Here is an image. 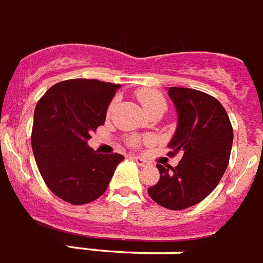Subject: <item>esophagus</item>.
I'll use <instances>...</instances> for the list:
<instances>
[{
	"label": "esophagus",
	"mask_w": 263,
	"mask_h": 263,
	"mask_svg": "<svg viewBox=\"0 0 263 263\" xmlns=\"http://www.w3.org/2000/svg\"><path fill=\"white\" fill-rule=\"evenodd\" d=\"M132 158H133L134 162H136L138 166H141V167H145V166L149 165V162H147V161H145L143 158H141V157L136 156V157H132Z\"/></svg>",
	"instance_id": "1"
}]
</instances>
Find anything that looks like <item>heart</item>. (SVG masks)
<instances>
[{
  "instance_id": "heart-1",
  "label": "heart",
  "mask_w": 263,
  "mask_h": 263,
  "mask_svg": "<svg viewBox=\"0 0 263 263\" xmlns=\"http://www.w3.org/2000/svg\"><path fill=\"white\" fill-rule=\"evenodd\" d=\"M137 98H138V101H140L147 114L153 113L156 110H163L165 111L166 100L163 98L162 94H159L158 91L152 90V89H141V90L137 91ZM113 105L114 102H111L109 110H111ZM129 143L132 146H138L141 143V138L132 137V138H129Z\"/></svg>"
}]
</instances>
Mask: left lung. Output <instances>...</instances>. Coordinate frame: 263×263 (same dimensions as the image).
I'll return each mask as SVG.
<instances>
[{
	"label": "left lung",
	"mask_w": 263,
	"mask_h": 263,
	"mask_svg": "<svg viewBox=\"0 0 263 263\" xmlns=\"http://www.w3.org/2000/svg\"><path fill=\"white\" fill-rule=\"evenodd\" d=\"M178 123L169 147L181 154L176 167L159 165V181L147 189L150 198L170 210L197 205L215 189L228 167L233 127L225 107L203 91L169 87Z\"/></svg>",
	"instance_id": "left-lung-1"
}]
</instances>
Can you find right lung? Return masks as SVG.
<instances>
[{
	"mask_svg": "<svg viewBox=\"0 0 263 263\" xmlns=\"http://www.w3.org/2000/svg\"><path fill=\"white\" fill-rule=\"evenodd\" d=\"M120 85L67 80L53 85L37 102L31 147L45 183L71 205H84L106 192L123 156L100 154L87 145L104 125Z\"/></svg>",
	"mask_w": 263,
	"mask_h": 263,
	"instance_id": "obj_1",
	"label": "right lung"
}]
</instances>
